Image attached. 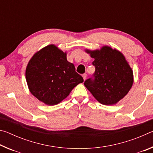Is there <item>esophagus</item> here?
I'll return each mask as SVG.
<instances>
[{
	"label": "esophagus",
	"mask_w": 153,
	"mask_h": 153,
	"mask_svg": "<svg viewBox=\"0 0 153 153\" xmlns=\"http://www.w3.org/2000/svg\"><path fill=\"white\" fill-rule=\"evenodd\" d=\"M82 77H83V79H84V80H85L86 79V77H87V75L86 74H82Z\"/></svg>",
	"instance_id": "obj_1"
}]
</instances>
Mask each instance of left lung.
Returning a JSON list of instances; mask_svg holds the SVG:
<instances>
[{"label": "left lung", "mask_w": 153, "mask_h": 153, "mask_svg": "<svg viewBox=\"0 0 153 153\" xmlns=\"http://www.w3.org/2000/svg\"><path fill=\"white\" fill-rule=\"evenodd\" d=\"M86 52L94 59L95 72L93 77L84 82V86L101 104H116L133 85V71L128 62L121 52L108 46Z\"/></svg>", "instance_id": "obj_1"}]
</instances>
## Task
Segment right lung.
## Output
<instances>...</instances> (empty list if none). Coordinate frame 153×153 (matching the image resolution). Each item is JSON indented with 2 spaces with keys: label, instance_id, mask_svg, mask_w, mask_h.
Segmentation results:
<instances>
[{
  "label": "right lung",
  "instance_id": "1",
  "mask_svg": "<svg viewBox=\"0 0 153 153\" xmlns=\"http://www.w3.org/2000/svg\"><path fill=\"white\" fill-rule=\"evenodd\" d=\"M25 78L30 92L47 105H55L84 82L67 53L50 45L36 53L28 63Z\"/></svg>",
  "mask_w": 153,
  "mask_h": 153
}]
</instances>
